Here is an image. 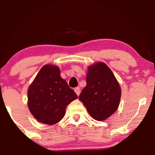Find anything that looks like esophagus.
<instances>
[{"mask_svg":"<svg viewBox=\"0 0 155 155\" xmlns=\"http://www.w3.org/2000/svg\"><path fill=\"white\" fill-rule=\"evenodd\" d=\"M74 91H75L76 95L79 96L80 95V92H81V90H80L79 87H75L74 88Z\"/></svg>","mask_w":155,"mask_h":155,"instance_id":"1","label":"esophagus"}]
</instances>
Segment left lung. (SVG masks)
I'll list each match as a JSON object with an SVG mask.
<instances>
[{
    "label": "left lung",
    "mask_w": 155,
    "mask_h": 155,
    "mask_svg": "<svg viewBox=\"0 0 155 155\" xmlns=\"http://www.w3.org/2000/svg\"><path fill=\"white\" fill-rule=\"evenodd\" d=\"M87 85L79 98L91 117L102 121L117 109L121 97V89L113 73L106 64L98 63L89 67Z\"/></svg>",
    "instance_id": "left-lung-1"
}]
</instances>
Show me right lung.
<instances>
[{
    "label": "right lung",
    "instance_id": "1",
    "mask_svg": "<svg viewBox=\"0 0 155 155\" xmlns=\"http://www.w3.org/2000/svg\"><path fill=\"white\" fill-rule=\"evenodd\" d=\"M28 108L39 122L54 124L63 118L67 106L78 96L65 79L60 69L44 65L28 89Z\"/></svg>",
    "mask_w": 155,
    "mask_h": 155
}]
</instances>
